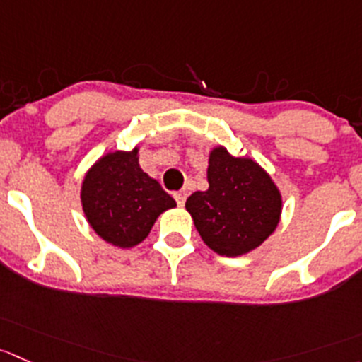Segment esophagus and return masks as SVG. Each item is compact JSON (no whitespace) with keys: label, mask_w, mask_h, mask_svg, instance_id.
Wrapping results in <instances>:
<instances>
[{"label":"esophagus","mask_w":362,"mask_h":362,"mask_svg":"<svg viewBox=\"0 0 362 362\" xmlns=\"http://www.w3.org/2000/svg\"><path fill=\"white\" fill-rule=\"evenodd\" d=\"M187 197H188V194H187V192H185V190L175 192V194H174L175 202H177L179 206H185V202H187Z\"/></svg>","instance_id":"34e87169"}]
</instances>
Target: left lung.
I'll use <instances>...</instances> for the list:
<instances>
[{"mask_svg":"<svg viewBox=\"0 0 362 362\" xmlns=\"http://www.w3.org/2000/svg\"><path fill=\"white\" fill-rule=\"evenodd\" d=\"M208 183V190L192 194L185 206L209 249L222 256H242L274 233L281 194L256 161L216 147L209 154Z\"/></svg>","mask_w":362,"mask_h":362,"instance_id":"8db88e82","label":"left lung"}]
</instances>
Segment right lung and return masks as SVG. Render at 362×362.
<instances>
[{
    "label": "right lung",
    "instance_id": "obj_1",
    "mask_svg": "<svg viewBox=\"0 0 362 362\" xmlns=\"http://www.w3.org/2000/svg\"><path fill=\"white\" fill-rule=\"evenodd\" d=\"M83 211L92 229L112 245H139L158 215L175 201L139 165V149L110 153L87 172L81 187Z\"/></svg>",
    "mask_w": 362,
    "mask_h": 362
}]
</instances>
